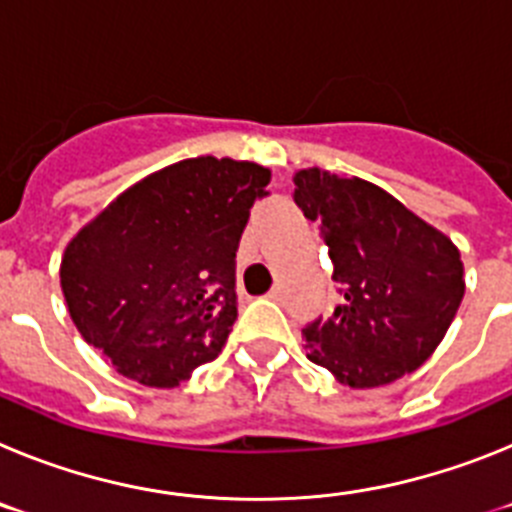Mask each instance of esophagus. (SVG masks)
<instances>
[{"label":"esophagus","instance_id":"obj_1","mask_svg":"<svg viewBox=\"0 0 512 512\" xmlns=\"http://www.w3.org/2000/svg\"><path fill=\"white\" fill-rule=\"evenodd\" d=\"M269 300H274V302H279V300H282V287H279V284H277V287H271V292H269Z\"/></svg>","mask_w":512,"mask_h":512}]
</instances>
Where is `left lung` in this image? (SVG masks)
<instances>
[{
	"instance_id": "1",
	"label": "left lung",
	"mask_w": 512,
	"mask_h": 512,
	"mask_svg": "<svg viewBox=\"0 0 512 512\" xmlns=\"http://www.w3.org/2000/svg\"><path fill=\"white\" fill-rule=\"evenodd\" d=\"M295 202L318 223L338 284L336 310L302 328L307 359L354 390L415 372L464 297L459 248L359 176L297 171Z\"/></svg>"
}]
</instances>
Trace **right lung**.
Listing matches in <instances>:
<instances>
[{
	"mask_svg": "<svg viewBox=\"0 0 512 512\" xmlns=\"http://www.w3.org/2000/svg\"><path fill=\"white\" fill-rule=\"evenodd\" d=\"M271 171L200 156L133 184L71 238L61 289L122 377L171 390L217 359L238 318L235 251Z\"/></svg>",
	"mask_w": 512,
	"mask_h": 512,
	"instance_id": "add662e5",
	"label": "right lung"
}]
</instances>
